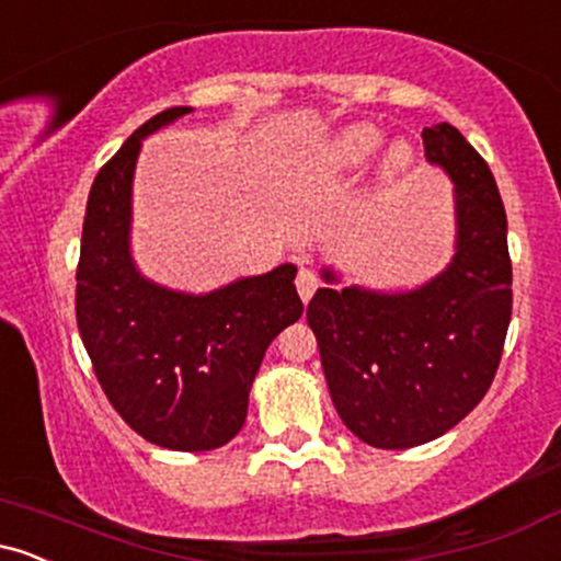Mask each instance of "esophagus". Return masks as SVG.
Masks as SVG:
<instances>
[{
    "instance_id": "esophagus-1",
    "label": "esophagus",
    "mask_w": 561,
    "mask_h": 561,
    "mask_svg": "<svg viewBox=\"0 0 561 561\" xmlns=\"http://www.w3.org/2000/svg\"><path fill=\"white\" fill-rule=\"evenodd\" d=\"M295 287H298L300 300H302V302H308V300H311V295L317 293V287H319V276L313 274L311 268H300L298 279H295Z\"/></svg>"
}]
</instances>
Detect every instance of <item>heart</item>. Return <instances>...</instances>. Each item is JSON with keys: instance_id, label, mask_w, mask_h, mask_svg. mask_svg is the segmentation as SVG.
Masks as SVG:
<instances>
[{"instance_id": "heart-1", "label": "heart", "mask_w": 561, "mask_h": 561, "mask_svg": "<svg viewBox=\"0 0 561 561\" xmlns=\"http://www.w3.org/2000/svg\"><path fill=\"white\" fill-rule=\"evenodd\" d=\"M382 145V131L369 124H356L347 126L345 131L337 134V139L332 141V160L340 169H362L375 158V152ZM411 152L405 145L390 147L388 152V169L390 171H403L409 165Z\"/></svg>"}]
</instances>
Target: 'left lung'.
Segmentation results:
<instances>
[{
	"label": "left lung",
	"instance_id": "obj_1",
	"mask_svg": "<svg viewBox=\"0 0 561 561\" xmlns=\"http://www.w3.org/2000/svg\"><path fill=\"white\" fill-rule=\"evenodd\" d=\"M424 156L456 192V255L411 293L317 289L308 327L340 420L375 448H414L456 427L499 369L512 319L506 210L485 160L459 128L422 131ZM324 279L334 274L324 268Z\"/></svg>",
	"mask_w": 561,
	"mask_h": 561
}]
</instances>
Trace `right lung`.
Segmentation results:
<instances>
[{
	"label": "right lung",
	"mask_w": 561,
	"mask_h": 561,
	"mask_svg": "<svg viewBox=\"0 0 561 561\" xmlns=\"http://www.w3.org/2000/svg\"><path fill=\"white\" fill-rule=\"evenodd\" d=\"M192 113L169 107L96 173L76 268V321L107 401L160 448L214 450L242 430L263 353L300 319L293 263L208 295L152 285L128 253L141 139Z\"/></svg>",
	"instance_id": "1"
}]
</instances>
